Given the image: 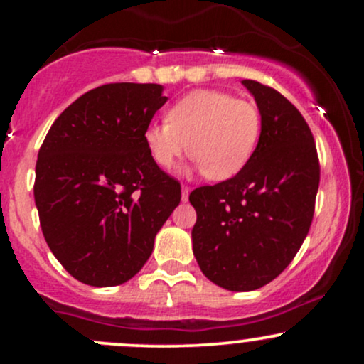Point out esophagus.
<instances>
[{"mask_svg": "<svg viewBox=\"0 0 364 364\" xmlns=\"http://www.w3.org/2000/svg\"><path fill=\"white\" fill-rule=\"evenodd\" d=\"M190 191H191L190 186H183V188H181V198H183V202H186L188 195H190Z\"/></svg>", "mask_w": 364, "mask_h": 364, "instance_id": "obj_1", "label": "esophagus"}]
</instances>
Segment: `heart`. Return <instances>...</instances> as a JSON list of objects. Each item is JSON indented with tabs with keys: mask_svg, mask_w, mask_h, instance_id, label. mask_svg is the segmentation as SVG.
<instances>
[{
	"mask_svg": "<svg viewBox=\"0 0 364 364\" xmlns=\"http://www.w3.org/2000/svg\"><path fill=\"white\" fill-rule=\"evenodd\" d=\"M166 121L145 129L152 161L162 169L173 168L188 144V156L212 181L236 176L250 162L262 135L257 104L217 89L186 94L169 107Z\"/></svg>",
	"mask_w": 364,
	"mask_h": 364,
	"instance_id": "b5f03b06",
	"label": "heart"
}]
</instances>
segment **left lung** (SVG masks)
<instances>
[{
    "mask_svg": "<svg viewBox=\"0 0 364 364\" xmlns=\"http://www.w3.org/2000/svg\"><path fill=\"white\" fill-rule=\"evenodd\" d=\"M262 112L255 154L236 176L190 193L193 253L229 291L274 281L301 248L315 214L320 161L301 112L272 87L243 80Z\"/></svg>",
    "mask_w": 364,
    "mask_h": 364,
    "instance_id": "left-lung-1",
    "label": "left lung"
}]
</instances>
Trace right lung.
<instances>
[{
  "label": "right lung",
  "instance_id": "add662e5",
  "mask_svg": "<svg viewBox=\"0 0 364 364\" xmlns=\"http://www.w3.org/2000/svg\"><path fill=\"white\" fill-rule=\"evenodd\" d=\"M168 101L157 83H106L58 116L39 149L34 198L54 257L95 287L132 279L181 200L145 129Z\"/></svg>",
  "mask_w": 364,
  "mask_h": 364
}]
</instances>
